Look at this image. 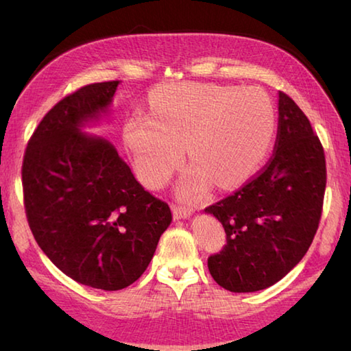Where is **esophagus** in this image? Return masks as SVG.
Returning a JSON list of instances; mask_svg holds the SVG:
<instances>
[{"label": "esophagus", "instance_id": "34e87169", "mask_svg": "<svg viewBox=\"0 0 351 351\" xmlns=\"http://www.w3.org/2000/svg\"><path fill=\"white\" fill-rule=\"evenodd\" d=\"M171 210H173V218L175 219H184V218H189L190 215H192V210H189L182 206L173 204V206H171Z\"/></svg>", "mask_w": 351, "mask_h": 351}]
</instances>
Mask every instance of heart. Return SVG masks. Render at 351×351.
Segmentation results:
<instances>
[{
    "label": "heart",
    "instance_id": "b5f03b06",
    "mask_svg": "<svg viewBox=\"0 0 351 351\" xmlns=\"http://www.w3.org/2000/svg\"><path fill=\"white\" fill-rule=\"evenodd\" d=\"M272 100L258 88L175 83L150 99V116L134 112L123 121V141L147 186L170 180L184 158L193 164L178 192L201 198L212 180L235 186L251 176L268 154L276 134Z\"/></svg>",
    "mask_w": 351,
    "mask_h": 351
}]
</instances>
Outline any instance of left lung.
Here are the masks:
<instances>
[{"instance_id": "8db88e82", "label": "left lung", "mask_w": 351, "mask_h": 351, "mask_svg": "<svg viewBox=\"0 0 351 351\" xmlns=\"http://www.w3.org/2000/svg\"><path fill=\"white\" fill-rule=\"evenodd\" d=\"M325 154L311 123L278 91L276 148L265 169L234 195L206 207L223 224V251L207 260L210 276L232 293L271 287L304 258L322 215Z\"/></svg>"}]
</instances>
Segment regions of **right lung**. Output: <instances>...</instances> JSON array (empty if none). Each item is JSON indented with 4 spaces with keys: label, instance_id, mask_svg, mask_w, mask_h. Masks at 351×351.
<instances>
[{
    "label": "right lung",
    "instance_id": "add662e5",
    "mask_svg": "<svg viewBox=\"0 0 351 351\" xmlns=\"http://www.w3.org/2000/svg\"><path fill=\"white\" fill-rule=\"evenodd\" d=\"M119 82L62 99L38 123L23 161L34 239L73 280L117 291L144 274L171 223L167 203L136 181L116 147L83 133L108 114Z\"/></svg>",
    "mask_w": 351,
    "mask_h": 351
}]
</instances>
